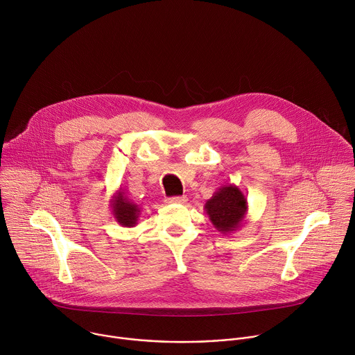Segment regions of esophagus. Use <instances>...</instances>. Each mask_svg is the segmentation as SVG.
Here are the masks:
<instances>
[{
	"label": "esophagus",
	"instance_id": "34e87169",
	"mask_svg": "<svg viewBox=\"0 0 355 355\" xmlns=\"http://www.w3.org/2000/svg\"><path fill=\"white\" fill-rule=\"evenodd\" d=\"M187 200V196H173L167 199V204H185Z\"/></svg>",
	"mask_w": 355,
	"mask_h": 355
}]
</instances>
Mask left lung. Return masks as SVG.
<instances>
[{
	"instance_id": "8db88e82",
	"label": "left lung",
	"mask_w": 355,
	"mask_h": 355,
	"mask_svg": "<svg viewBox=\"0 0 355 355\" xmlns=\"http://www.w3.org/2000/svg\"><path fill=\"white\" fill-rule=\"evenodd\" d=\"M214 227L223 234L239 230L245 223L248 211L247 198L239 187L229 184L222 185L204 207Z\"/></svg>"
}]
</instances>
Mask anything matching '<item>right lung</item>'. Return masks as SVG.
I'll list each match as a JSON object with an SVG mask.
<instances>
[{
	"label": "right lung",
	"instance_id": "1",
	"mask_svg": "<svg viewBox=\"0 0 355 355\" xmlns=\"http://www.w3.org/2000/svg\"><path fill=\"white\" fill-rule=\"evenodd\" d=\"M110 207L112 209V215L115 220L123 227H135L137 225L140 216V208L132 202L125 191L119 188L110 200Z\"/></svg>",
	"mask_w": 355,
	"mask_h": 355
}]
</instances>
